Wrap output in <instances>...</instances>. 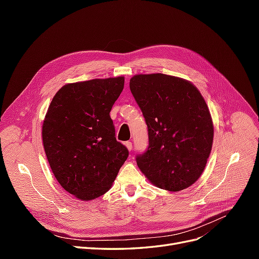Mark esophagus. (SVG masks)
<instances>
[{
	"mask_svg": "<svg viewBox=\"0 0 259 259\" xmlns=\"http://www.w3.org/2000/svg\"><path fill=\"white\" fill-rule=\"evenodd\" d=\"M125 147H126V148L128 149V150L131 151V150H132V148H133V145H132V143H131V142H126V143H125Z\"/></svg>",
	"mask_w": 259,
	"mask_h": 259,
	"instance_id": "1",
	"label": "esophagus"
}]
</instances>
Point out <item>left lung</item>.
Listing matches in <instances>:
<instances>
[{
    "instance_id": "8db88e82",
    "label": "left lung",
    "mask_w": 259,
    "mask_h": 259,
    "mask_svg": "<svg viewBox=\"0 0 259 259\" xmlns=\"http://www.w3.org/2000/svg\"><path fill=\"white\" fill-rule=\"evenodd\" d=\"M130 89L148 126V150L137 165L155 187L180 191L202 175L214 138L213 120L200 91L178 76L136 74Z\"/></svg>"
}]
</instances>
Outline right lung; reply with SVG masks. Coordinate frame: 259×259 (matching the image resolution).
<instances>
[{"instance_id":"1","label":"right lung","mask_w":259,"mask_h":259,"mask_svg":"<svg viewBox=\"0 0 259 259\" xmlns=\"http://www.w3.org/2000/svg\"><path fill=\"white\" fill-rule=\"evenodd\" d=\"M123 88L124 76L68 83L55 94L45 114L46 158L59 185L76 199L105 194L127 159L110 117Z\"/></svg>"}]
</instances>
